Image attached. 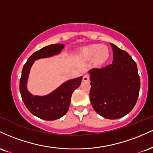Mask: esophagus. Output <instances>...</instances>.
<instances>
[{
	"label": "esophagus",
	"mask_w": 153,
	"mask_h": 153,
	"mask_svg": "<svg viewBox=\"0 0 153 153\" xmlns=\"http://www.w3.org/2000/svg\"><path fill=\"white\" fill-rule=\"evenodd\" d=\"M89 80H90V77H89V75H85L83 76V78H82V80L85 82L89 81Z\"/></svg>",
	"instance_id": "esophagus-1"
}]
</instances>
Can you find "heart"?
<instances>
[{
    "label": "heart",
    "instance_id": "1",
    "mask_svg": "<svg viewBox=\"0 0 153 153\" xmlns=\"http://www.w3.org/2000/svg\"><path fill=\"white\" fill-rule=\"evenodd\" d=\"M83 54L88 58H93L96 56V62L99 64L104 62L109 56L108 49L99 45H91L85 48Z\"/></svg>",
    "mask_w": 153,
    "mask_h": 153
}]
</instances>
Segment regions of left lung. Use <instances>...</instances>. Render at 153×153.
I'll use <instances>...</instances> for the list:
<instances>
[{
  "mask_svg": "<svg viewBox=\"0 0 153 153\" xmlns=\"http://www.w3.org/2000/svg\"><path fill=\"white\" fill-rule=\"evenodd\" d=\"M113 62L89 71L90 100L94 110L101 117L116 119L132 110L137 101L140 79L137 66L124 50L110 43Z\"/></svg>",
  "mask_w": 153,
  "mask_h": 153,
  "instance_id": "1",
  "label": "left lung"
}]
</instances>
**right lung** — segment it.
<instances>
[{"instance_id":"obj_1","label":"right lung","mask_w":153,"mask_h":153,"mask_svg":"<svg viewBox=\"0 0 153 153\" xmlns=\"http://www.w3.org/2000/svg\"><path fill=\"white\" fill-rule=\"evenodd\" d=\"M64 46L63 44H54L36 51L29 57L22 70L19 89L23 101L33 115L44 120L53 121L65 114L71 104L72 94L80 86L82 77L68 80L51 94L39 96L30 94L26 87L29 72L35 60L58 54Z\"/></svg>"}]
</instances>
